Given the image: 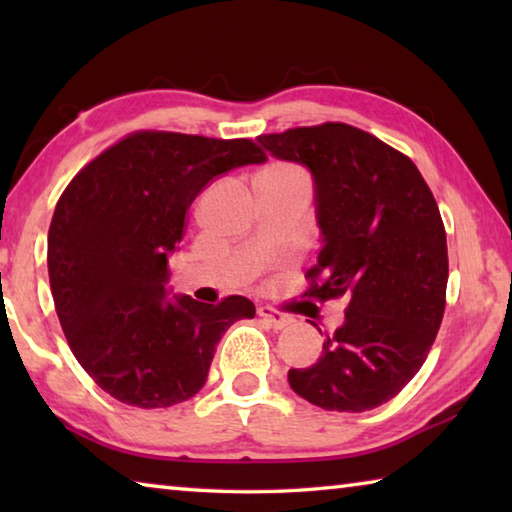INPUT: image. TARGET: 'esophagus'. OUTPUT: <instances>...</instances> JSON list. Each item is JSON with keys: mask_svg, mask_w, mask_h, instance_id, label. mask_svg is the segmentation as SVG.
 Instances as JSON below:
<instances>
[{"mask_svg": "<svg viewBox=\"0 0 512 512\" xmlns=\"http://www.w3.org/2000/svg\"><path fill=\"white\" fill-rule=\"evenodd\" d=\"M257 316L264 318L271 323L275 329H282V327H289L293 323V316L287 314V311L282 309H275V307H268V305H262L257 309Z\"/></svg>", "mask_w": 512, "mask_h": 512, "instance_id": "esophagus-1", "label": "esophagus"}]
</instances>
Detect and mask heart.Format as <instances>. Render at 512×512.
<instances>
[{"label": "heart", "instance_id": "b5f03b06", "mask_svg": "<svg viewBox=\"0 0 512 512\" xmlns=\"http://www.w3.org/2000/svg\"><path fill=\"white\" fill-rule=\"evenodd\" d=\"M271 169H289V167H271Z\"/></svg>", "mask_w": 512, "mask_h": 512}]
</instances>
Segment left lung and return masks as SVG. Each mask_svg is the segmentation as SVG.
I'll use <instances>...</instances> for the list:
<instances>
[{
  "instance_id": "left-lung-1",
  "label": "left lung",
  "mask_w": 512,
  "mask_h": 512,
  "mask_svg": "<svg viewBox=\"0 0 512 512\" xmlns=\"http://www.w3.org/2000/svg\"><path fill=\"white\" fill-rule=\"evenodd\" d=\"M259 142L314 176L325 246L305 296L348 300L320 359L291 368L289 384L325 411L375 409L415 377L443 323L449 262L436 198L409 155L341 121Z\"/></svg>"
}]
</instances>
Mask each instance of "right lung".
I'll return each instance as SVG.
<instances>
[{
	"instance_id": "1",
	"label": "right lung",
	"mask_w": 512,
	"mask_h": 512,
	"mask_svg": "<svg viewBox=\"0 0 512 512\" xmlns=\"http://www.w3.org/2000/svg\"><path fill=\"white\" fill-rule=\"evenodd\" d=\"M253 140L135 131L101 151L60 194L47 237L51 296L69 350L97 386L137 409L201 391L216 343L255 305L228 296L167 300V257L187 210L221 173L259 164Z\"/></svg>"
}]
</instances>
